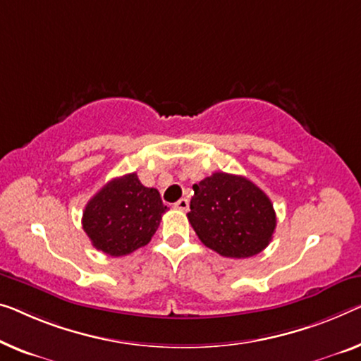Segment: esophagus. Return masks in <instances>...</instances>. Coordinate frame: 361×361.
<instances>
[{"label":"esophagus","instance_id":"obj_1","mask_svg":"<svg viewBox=\"0 0 361 361\" xmlns=\"http://www.w3.org/2000/svg\"><path fill=\"white\" fill-rule=\"evenodd\" d=\"M175 209H178V211L186 212L188 209H190V201H188L186 197H181L178 202H175Z\"/></svg>","mask_w":361,"mask_h":361}]
</instances>
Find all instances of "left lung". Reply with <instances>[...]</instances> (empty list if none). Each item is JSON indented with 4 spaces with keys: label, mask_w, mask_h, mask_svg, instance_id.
Listing matches in <instances>:
<instances>
[{
    "label": "left lung",
    "mask_w": 361,
    "mask_h": 361,
    "mask_svg": "<svg viewBox=\"0 0 361 361\" xmlns=\"http://www.w3.org/2000/svg\"><path fill=\"white\" fill-rule=\"evenodd\" d=\"M188 220L207 248L225 257L261 252L276 230V211L266 192L240 175L215 171L192 186Z\"/></svg>",
    "instance_id": "left-lung-1"
}]
</instances>
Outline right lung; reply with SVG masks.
<instances>
[{
    "mask_svg": "<svg viewBox=\"0 0 361 361\" xmlns=\"http://www.w3.org/2000/svg\"><path fill=\"white\" fill-rule=\"evenodd\" d=\"M165 211L159 191L144 186L136 173H128L106 183L90 199L82 228L99 251L126 256L149 243Z\"/></svg>",
    "mask_w": 361,
    "mask_h": 361,
    "instance_id": "1",
    "label": "right lung"
}]
</instances>
